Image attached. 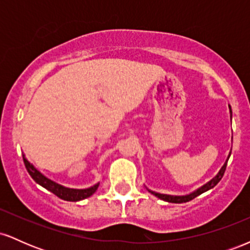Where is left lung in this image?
<instances>
[{"mask_svg":"<svg viewBox=\"0 0 250 250\" xmlns=\"http://www.w3.org/2000/svg\"><path fill=\"white\" fill-rule=\"evenodd\" d=\"M229 108H230V107H229ZM230 111H231V110H230ZM229 156H230V155H229ZM226 167H227V162L225 163V165H223V167L221 168V170L219 171V174H217L216 176H215L213 180H210L208 183H206L205 186H202V187L197 189V190L193 191V193L189 194V195H183V196H176V195L160 194V193H156V191L149 190V189H148V190L150 191V193L153 194V195H155V196H156V197H159V199H161V200H163V201H167V202H171V203H183V202H188V201L195 199V197H197V196H199V195H201L202 193H205V191L209 190V189L214 188L215 186H216L217 183L220 182L221 179H222L223 174H225V171H226Z\"/></svg>","mask_w":250,"mask_h":250,"instance_id":"obj_1","label":"left lung"}]
</instances>
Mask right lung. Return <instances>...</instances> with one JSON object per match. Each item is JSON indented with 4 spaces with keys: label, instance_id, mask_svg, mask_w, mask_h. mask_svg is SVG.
Listing matches in <instances>:
<instances>
[{
    "label": "right lung",
    "instance_id": "obj_1",
    "mask_svg": "<svg viewBox=\"0 0 250 250\" xmlns=\"http://www.w3.org/2000/svg\"><path fill=\"white\" fill-rule=\"evenodd\" d=\"M23 162H24L25 168H27L28 173H29V175L33 177V180L35 181L36 183H39V185L42 186L43 188L48 189V190L51 191V193L55 194L56 196H59L60 199H62L64 201L76 202V201L84 200V199H87V197L91 196V195H93L97 190V188H99L100 183H97V185L93 186V187H90V188H87V189L67 188V187H64V186L54 182L53 180L48 179L47 176H44L42 173H40V171L37 170L35 167H34V165H31V163L28 161L27 159H25L24 154H23Z\"/></svg>",
    "mask_w": 250,
    "mask_h": 250
}]
</instances>
